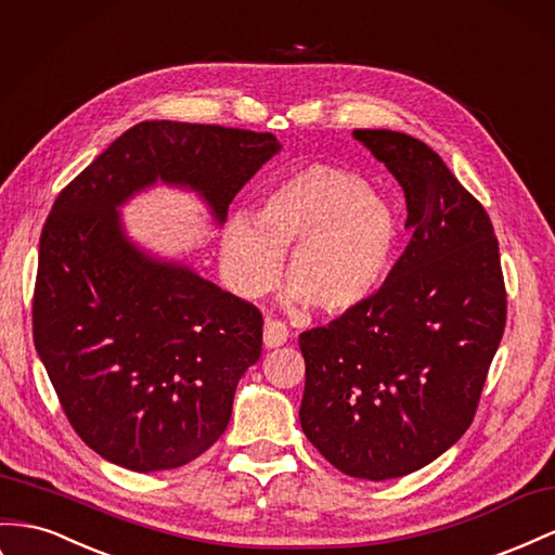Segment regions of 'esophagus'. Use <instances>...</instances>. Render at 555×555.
<instances>
[{
  "label": "esophagus",
  "mask_w": 555,
  "mask_h": 555,
  "mask_svg": "<svg viewBox=\"0 0 555 555\" xmlns=\"http://www.w3.org/2000/svg\"><path fill=\"white\" fill-rule=\"evenodd\" d=\"M289 340V328L278 320H268L263 326V346L266 348H280Z\"/></svg>",
  "instance_id": "esophagus-1"
}]
</instances>
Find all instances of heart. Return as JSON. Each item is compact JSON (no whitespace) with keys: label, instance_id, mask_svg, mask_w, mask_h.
Masks as SVG:
<instances>
[{"label":"heart","instance_id":"heart-1","mask_svg":"<svg viewBox=\"0 0 555 555\" xmlns=\"http://www.w3.org/2000/svg\"><path fill=\"white\" fill-rule=\"evenodd\" d=\"M397 217L350 170L310 163L263 193L254 223L235 215L223 229V263L243 296H257L275 278L287 251L289 301L346 312L376 292L392 263Z\"/></svg>","mask_w":555,"mask_h":555}]
</instances>
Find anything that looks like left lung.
Masks as SVG:
<instances>
[{
    "instance_id": "8db88e82",
    "label": "left lung",
    "mask_w": 555,
    "mask_h": 555,
    "mask_svg": "<svg viewBox=\"0 0 555 555\" xmlns=\"http://www.w3.org/2000/svg\"><path fill=\"white\" fill-rule=\"evenodd\" d=\"M406 196L411 241L362 306L298 336L308 441L343 474L406 476L469 429L506 324L500 245L437 152L354 130Z\"/></svg>"
}]
</instances>
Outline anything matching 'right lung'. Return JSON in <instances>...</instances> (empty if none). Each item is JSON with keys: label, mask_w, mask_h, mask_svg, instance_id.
<instances>
[{"label": "right lung", "mask_w": 555, "mask_h": 555, "mask_svg": "<svg viewBox=\"0 0 555 555\" xmlns=\"http://www.w3.org/2000/svg\"><path fill=\"white\" fill-rule=\"evenodd\" d=\"M278 152L271 132L144 121L57 193L39 241L35 348L74 431L118 467H182L221 437L261 357L263 318L191 268L146 257L116 207L160 179L198 191L223 221Z\"/></svg>", "instance_id": "right-lung-1"}]
</instances>
